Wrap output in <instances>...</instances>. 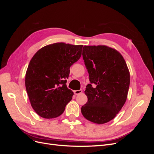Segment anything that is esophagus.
Masks as SVG:
<instances>
[{"mask_svg":"<svg viewBox=\"0 0 154 154\" xmlns=\"http://www.w3.org/2000/svg\"><path fill=\"white\" fill-rule=\"evenodd\" d=\"M82 89H80V90H76V91H74V94L75 95H78V94H81V93L82 92Z\"/></svg>","mask_w":154,"mask_h":154,"instance_id":"34e87169","label":"esophagus"}]
</instances>
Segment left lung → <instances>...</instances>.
<instances>
[{"label": "left lung", "mask_w": 154, "mask_h": 154, "mask_svg": "<svg viewBox=\"0 0 154 154\" xmlns=\"http://www.w3.org/2000/svg\"><path fill=\"white\" fill-rule=\"evenodd\" d=\"M82 56L91 83L86 86L88 100L82 113L91 122L107 123L127 100L130 85L127 63L118 51L105 45H85Z\"/></svg>", "instance_id": "8db88e82"}]
</instances>
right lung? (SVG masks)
Here are the masks:
<instances>
[{
    "label": "right lung",
    "instance_id": "add662e5",
    "mask_svg": "<svg viewBox=\"0 0 154 154\" xmlns=\"http://www.w3.org/2000/svg\"><path fill=\"white\" fill-rule=\"evenodd\" d=\"M83 45L55 43L37 51L26 74V88L31 106L46 119L58 117L72 98L66 85L70 67L80 59Z\"/></svg>",
    "mask_w": 154,
    "mask_h": 154
}]
</instances>
